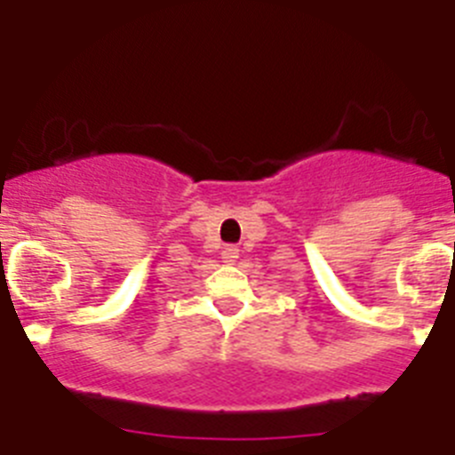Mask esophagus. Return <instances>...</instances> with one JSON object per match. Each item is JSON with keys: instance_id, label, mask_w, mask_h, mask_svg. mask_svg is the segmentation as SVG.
Here are the masks:
<instances>
[{"instance_id": "obj_1", "label": "esophagus", "mask_w": 455, "mask_h": 455, "mask_svg": "<svg viewBox=\"0 0 455 455\" xmlns=\"http://www.w3.org/2000/svg\"><path fill=\"white\" fill-rule=\"evenodd\" d=\"M220 259H223L225 264H235L236 259H239V248H236V246H225L223 252H220Z\"/></svg>"}]
</instances>
